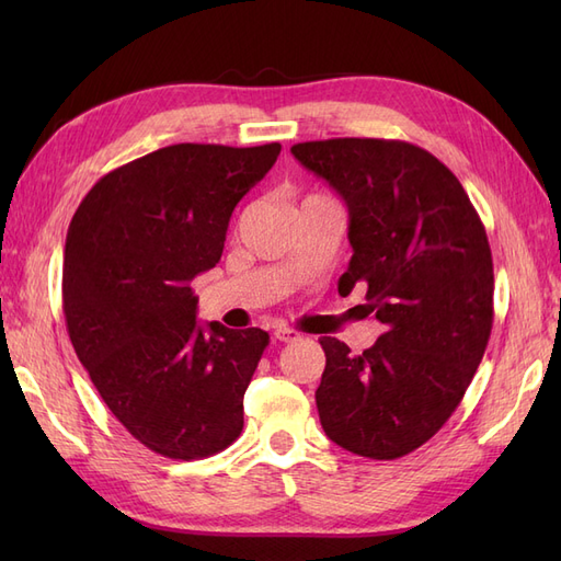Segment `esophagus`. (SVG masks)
Returning a JSON list of instances; mask_svg holds the SVG:
<instances>
[{
  "label": "esophagus",
  "mask_w": 561,
  "mask_h": 561,
  "mask_svg": "<svg viewBox=\"0 0 561 561\" xmlns=\"http://www.w3.org/2000/svg\"><path fill=\"white\" fill-rule=\"evenodd\" d=\"M274 336L278 339V342H283V344H293V342H297V339H299V332H295L290 328H278L274 332Z\"/></svg>",
  "instance_id": "obj_1"
}]
</instances>
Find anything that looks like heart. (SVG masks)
Returning a JSON list of instances; mask_svg holds the SVG:
<instances>
[{"label":"heart","mask_w":561,"mask_h":561,"mask_svg":"<svg viewBox=\"0 0 561 561\" xmlns=\"http://www.w3.org/2000/svg\"><path fill=\"white\" fill-rule=\"evenodd\" d=\"M311 198H322V196H316V194H311V196H307L304 201H311Z\"/></svg>","instance_id":"b5f03b06"}]
</instances>
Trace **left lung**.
<instances>
[{
	"mask_svg": "<svg viewBox=\"0 0 561 561\" xmlns=\"http://www.w3.org/2000/svg\"><path fill=\"white\" fill-rule=\"evenodd\" d=\"M348 208L353 257L339 295L367 287L383 334L360 355L320 336L322 431L346 451L393 461L445 426L494 325V262L478 210L449 168L402 140L293 145Z\"/></svg>",
	"mask_w": 561,
	"mask_h": 561,
	"instance_id": "8db88e82",
	"label": "left lung"
}]
</instances>
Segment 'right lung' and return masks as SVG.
I'll list each match as a JSON object with an SVG mask.
<instances>
[{
	"label": "right lung",
	"instance_id": "add662e5",
	"mask_svg": "<svg viewBox=\"0 0 561 561\" xmlns=\"http://www.w3.org/2000/svg\"><path fill=\"white\" fill-rule=\"evenodd\" d=\"M278 142H182L100 178L67 229L62 311L100 398L147 449L194 461L243 431L268 332L201 328L194 276L222 257L229 217Z\"/></svg>",
	"mask_w": 561,
	"mask_h": 561
}]
</instances>
